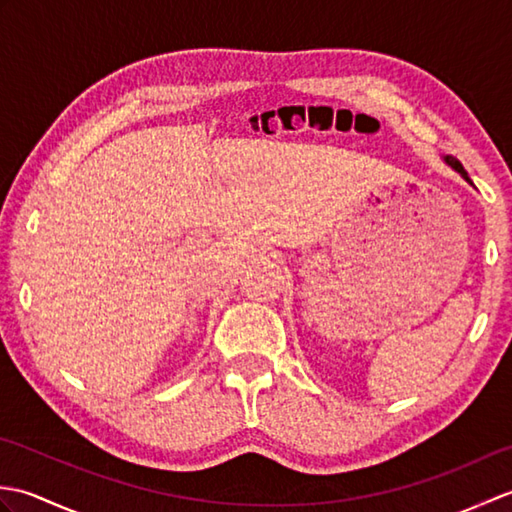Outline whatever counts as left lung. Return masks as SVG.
I'll list each match as a JSON object with an SVG mask.
<instances>
[{
    "instance_id": "8db88e82",
    "label": "left lung",
    "mask_w": 512,
    "mask_h": 512,
    "mask_svg": "<svg viewBox=\"0 0 512 512\" xmlns=\"http://www.w3.org/2000/svg\"><path fill=\"white\" fill-rule=\"evenodd\" d=\"M444 162H447V165L449 167H453L455 171H458L460 173V176L466 180V182H471V178H469V173H466L464 171V167H462V162L458 160V158H453V156H444ZM473 184V182H471Z\"/></svg>"
}]
</instances>
